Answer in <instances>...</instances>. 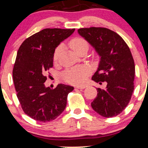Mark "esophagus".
I'll return each mask as SVG.
<instances>
[{"label": "esophagus", "instance_id": "obj_1", "mask_svg": "<svg viewBox=\"0 0 148 148\" xmlns=\"http://www.w3.org/2000/svg\"><path fill=\"white\" fill-rule=\"evenodd\" d=\"M86 86H76L75 88H78V89H84L86 88Z\"/></svg>", "mask_w": 148, "mask_h": 148}]
</instances>
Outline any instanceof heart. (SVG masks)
I'll list each match as a JSON object with an SVG mask.
<instances>
[{
	"mask_svg": "<svg viewBox=\"0 0 148 148\" xmlns=\"http://www.w3.org/2000/svg\"><path fill=\"white\" fill-rule=\"evenodd\" d=\"M71 48L77 53L81 49L84 47H88V45L84 38L81 37H76L73 38L69 42ZM62 49V45H60L56 48L53 54V60L56 62L58 60L60 53ZM90 69L86 66L78 67L68 69L63 73L62 78L64 81L71 84H83L85 82L86 77L90 74Z\"/></svg>",
	"mask_w": 148,
	"mask_h": 148,
	"instance_id": "b5f03b06",
	"label": "heart"
}]
</instances>
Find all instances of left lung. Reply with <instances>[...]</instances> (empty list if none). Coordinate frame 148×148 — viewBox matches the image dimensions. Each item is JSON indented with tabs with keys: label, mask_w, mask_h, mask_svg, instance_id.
I'll return each instance as SVG.
<instances>
[{
	"label": "left lung",
	"mask_w": 148,
	"mask_h": 148,
	"mask_svg": "<svg viewBox=\"0 0 148 148\" xmlns=\"http://www.w3.org/2000/svg\"><path fill=\"white\" fill-rule=\"evenodd\" d=\"M78 33L101 57L92 79L107 82L105 90L97 88L91 106L104 117L118 115L129 103L134 88L135 66L130 48L119 34L104 27L81 28Z\"/></svg>",
	"instance_id": "left-lung-1"
}]
</instances>
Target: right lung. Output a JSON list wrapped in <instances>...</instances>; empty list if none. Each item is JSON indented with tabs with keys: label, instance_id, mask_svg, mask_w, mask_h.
I'll return each mask as SVG.
<instances>
[{
	"label": "right lung",
	"instance_id": "right-lung-1",
	"mask_svg": "<svg viewBox=\"0 0 148 148\" xmlns=\"http://www.w3.org/2000/svg\"><path fill=\"white\" fill-rule=\"evenodd\" d=\"M75 29H45L27 38L18 49L13 69L17 97L25 114L36 121L54 120L64 110L74 88L59 84L45 87L47 71L53 67L56 48Z\"/></svg>",
	"mask_w": 148,
	"mask_h": 148
}]
</instances>
